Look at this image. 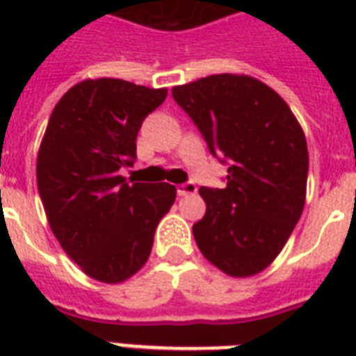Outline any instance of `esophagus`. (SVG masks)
Listing matches in <instances>:
<instances>
[{"mask_svg":"<svg viewBox=\"0 0 356 356\" xmlns=\"http://www.w3.org/2000/svg\"><path fill=\"white\" fill-rule=\"evenodd\" d=\"M195 190H197V186H195L194 183H184V184H179L177 186V194L179 195L195 194Z\"/></svg>","mask_w":356,"mask_h":356,"instance_id":"1","label":"esophagus"}]
</instances>
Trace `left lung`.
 Returning <instances> with one entry per match:
<instances>
[{
    "mask_svg": "<svg viewBox=\"0 0 356 356\" xmlns=\"http://www.w3.org/2000/svg\"><path fill=\"white\" fill-rule=\"evenodd\" d=\"M214 156L229 162L227 186L200 195L197 248L231 277H253L281 253L307 197V138L288 103L243 74H216L172 88Z\"/></svg>",
    "mask_w": 356,
    "mask_h": 356,
    "instance_id": "left-lung-1",
    "label": "left lung"
}]
</instances>
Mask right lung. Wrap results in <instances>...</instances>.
I'll return each instance as SVG.
<instances>
[{"mask_svg": "<svg viewBox=\"0 0 356 356\" xmlns=\"http://www.w3.org/2000/svg\"><path fill=\"white\" fill-rule=\"evenodd\" d=\"M168 96L99 77L74 85L53 108L36 156V184L53 234L86 275L107 284L147 262L155 229L172 209L170 183H129L140 125Z\"/></svg>", "mask_w": 356, "mask_h": 356, "instance_id": "obj_1", "label": "right lung"}]
</instances>
